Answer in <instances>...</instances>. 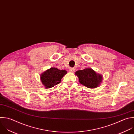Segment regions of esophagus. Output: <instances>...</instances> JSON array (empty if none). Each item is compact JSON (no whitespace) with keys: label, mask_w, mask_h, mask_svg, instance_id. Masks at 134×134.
I'll list each match as a JSON object with an SVG mask.
<instances>
[{"label":"esophagus","mask_w":134,"mask_h":134,"mask_svg":"<svg viewBox=\"0 0 134 134\" xmlns=\"http://www.w3.org/2000/svg\"><path fill=\"white\" fill-rule=\"evenodd\" d=\"M69 71L71 72H74L75 71V69L73 68H69Z\"/></svg>","instance_id":"34e87169"}]
</instances>
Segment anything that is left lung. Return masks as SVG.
I'll return each mask as SVG.
<instances>
[{
    "label": "left lung",
    "instance_id": "left-lung-1",
    "mask_svg": "<svg viewBox=\"0 0 134 134\" xmlns=\"http://www.w3.org/2000/svg\"><path fill=\"white\" fill-rule=\"evenodd\" d=\"M75 75L78 77L79 82L89 88L97 87L103 79V76L100 74L89 68L78 70L75 72Z\"/></svg>",
    "mask_w": 134,
    "mask_h": 134
}]
</instances>
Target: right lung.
Returning a JSON list of instances; mask_svg holds the SVG:
<instances>
[{"label": "right lung", "instance_id": "right-lung-1", "mask_svg": "<svg viewBox=\"0 0 134 134\" xmlns=\"http://www.w3.org/2000/svg\"><path fill=\"white\" fill-rule=\"evenodd\" d=\"M66 74L67 71L65 70L52 67L41 74L40 80L44 87L51 88L59 83L62 78Z\"/></svg>", "mask_w": 134, "mask_h": 134}]
</instances>
